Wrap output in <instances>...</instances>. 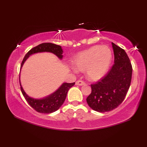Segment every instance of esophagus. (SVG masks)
<instances>
[{
    "label": "esophagus",
    "mask_w": 147,
    "mask_h": 147,
    "mask_svg": "<svg viewBox=\"0 0 147 147\" xmlns=\"http://www.w3.org/2000/svg\"><path fill=\"white\" fill-rule=\"evenodd\" d=\"M85 84H86V83L82 80H78L76 82V85H77V86H84V85H85Z\"/></svg>",
    "instance_id": "34e87169"
}]
</instances>
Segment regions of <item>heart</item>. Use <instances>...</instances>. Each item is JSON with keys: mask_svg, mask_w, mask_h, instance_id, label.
I'll use <instances>...</instances> for the list:
<instances>
[{"mask_svg": "<svg viewBox=\"0 0 147 147\" xmlns=\"http://www.w3.org/2000/svg\"><path fill=\"white\" fill-rule=\"evenodd\" d=\"M112 60V52L106 45H95L74 57L73 71H85L91 80L97 81L106 75Z\"/></svg>", "mask_w": 147, "mask_h": 147, "instance_id": "b5f03b06", "label": "heart"}]
</instances>
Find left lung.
Here are the masks:
<instances>
[{
    "label": "left lung",
    "mask_w": 147,
    "mask_h": 147,
    "mask_svg": "<svg viewBox=\"0 0 147 147\" xmlns=\"http://www.w3.org/2000/svg\"><path fill=\"white\" fill-rule=\"evenodd\" d=\"M114 65L106 76L91 84V93L86 98L89 106L98 112L113 110L124 100L131 83L132 67L124 50L113 43Z\"/></svg>",
    "instance_id": "8db88e82"
}]
</instances>
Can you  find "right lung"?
I'll use <instances>...</instances> for the list:
<instances>
[{
    "instance_id": "obj_1",
    "label": "right lung",
    "mask_w": 147,
    "mask_h": 147,
    "mask_svg": "<svg viewBox=\"0 0 147 147\" xmlns=\"http://www.w3.org/2000/svg\"><path fill=\"white\" fill-rule=\"evenodd\" d=\"M41 53H51L55 54L59 59L63 58V55H62L63 50H62L61 46L51 43H41L34 47L27 53L21 63V70L24 62L29 58L30 56ZM19 83L21 92L27 102L35 110L42 113H51L58 110L65 100L69 89L75 84V82L63 83L53 93L41 98H35L28 96L24 91L23 87L21 86V81H20V74Z\"/></svg>"
}]
</instances>
